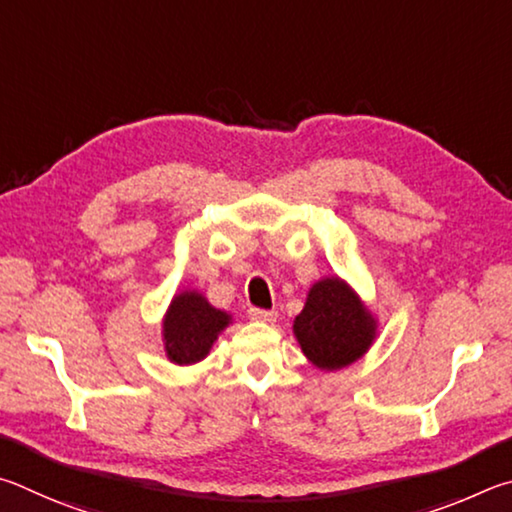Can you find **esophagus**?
I'll return each mask as SVG.
<instances>
[{
    "mask_svg": "<svg viewBox=\"0 0 512 512\" xmlns=\"http://www.w3.org/2000/svg\"><path fill=\"white\" fill-rule=\"evenodd\" d=\"M249 317L254 321H263V324H274L276 321V310H263V308H249Z\"/></svg>",
    "mask_w": 512,
    "mask_h": 512,
    "instance_id": "obj_1",
    "label": "esophagus"
}]
</instances>
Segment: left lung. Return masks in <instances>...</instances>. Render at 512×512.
<instances>
[{
  "label": "left lung",
  "mask_w": 512,
  "mask_h": 512,
  "mask_svg": "<svg viewBox=\"0 0 512 512\" xmlns=\"http://www.w3.org/2000/svg\"><path fill=\"white\" fill-rule=\"evenodd\" d=\"M292 328L303 355L321 371H337L357 362L378 335L371 310L337 276L312 285Z\"/></svg>",
  "instance_id": "left-lung-1"
}]
</instances>
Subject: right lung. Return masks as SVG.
I'll use <instances>...</instances> for the list:
<instances>
[{
    "label": "right lung",
    "instance_id": "obj_1",
    "mask_svg": "<svg viewBox=\"0 0 512 512\" xmlns=\"http://www.w3.org/2000/svg\"><path fill=\"white\" fill-rule=\"evenodd\" d=\"M231 315L213 308L200 292L186 290L175 294L164 317V348L168 360L188 366L204 360Z\"/></svg>",
    "mask_w": 512,
    "mask_h": 512
}]
</instances>
